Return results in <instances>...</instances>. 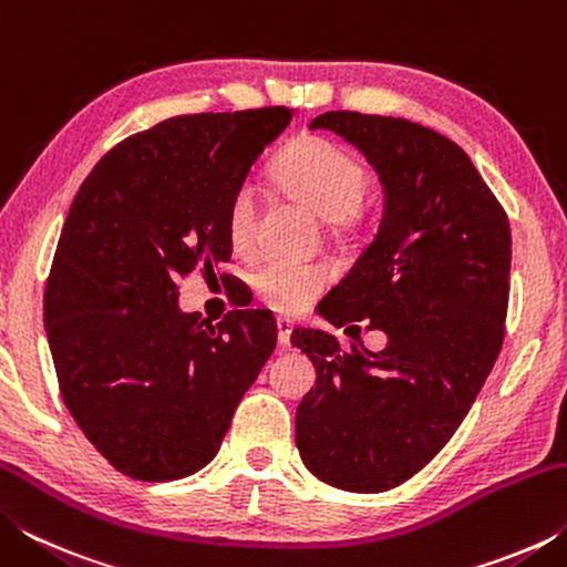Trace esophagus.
I'll list each match as a JSON object with an SVG mask.
<instances>
[{
    "label": "esophagus",
    "instance_id": "34e87169",
    "mask_svg": "<svg viewBox=\"0 0 567 567\" xmlns=\"http://www.w3.org/2000/svg\"><path fill=\"white\" fill-rule=\"evenodd\" d=\"M290 334H292V322L277 320V342H280V350H290Z\"/></svg>",
    "mask_w": 567,
    "mask_h": 567
}]
</instances>
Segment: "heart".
I'll use <instances>...</instances> for the list:
<instances>
[{
	"mask_svg": "<svg viewBox=\"0 0 567 567\" xmlns=\"http://www.w3.org/2000/svg\"><path fill=\"white\" fill-rule=\"evenodd\" d=\"M275 187L297 205L320 217L330 237L348 239L370 223V203L364 197L368 167L354 152L334 145L320 134L292 140L270 169ZM227 239L237 252H247L255 237V197L239 187L227 205ZM328 270L320 265L265 262L252 277L260 300L275 312L297 315L328 287Z\"/></svg>",
	"mask_w": 567,
	"mask_h": 567,
	"instance_id": "b5f03b06",
	"label": "heart"
}]
</instances>
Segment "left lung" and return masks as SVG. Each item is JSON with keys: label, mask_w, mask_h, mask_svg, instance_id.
I'll return each instance as SVG.
<instances>
[{"label": "left lung", "mask_w": 567, "mask_h": 567, "mask_svg": "<svg viewBox=\"0 0 567 567\" xmlns=\"http://www.w3.org/2000/svg\"><path fill=\"white\" fill-rule=\"evenodd\" d=\"M310 130L352 142L385 189L375 239L320 312L338 328L362 320L388 344L342 352L328 332H292L318 370L295 443L322 483L382 493L445 447L491 375L505 338L511 223L465 150L435 130L360 112H324Z\"/></svg>", "instance_id": "1"}]
</instances>
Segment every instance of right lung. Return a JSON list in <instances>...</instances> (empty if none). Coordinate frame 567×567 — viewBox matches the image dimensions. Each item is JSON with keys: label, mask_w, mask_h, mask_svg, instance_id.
Wrapping results in <instances>:
<instances>
[{"label": "right lung", "mask_w": 567, "mask_h": 567, "mask_svg": "<svg viewBox=\"0 0 567 567\" xmlns=\"http://www.w3.org/2000/svg\"><path fill=\"white\" fill-rule=\"evenodd\" d=\"M290 120L287 107L165 120L112 147L76 192L44 328L66 410L124 475L167 483L205 467L275 350L270 312L213 324L177 295L229 260V199Z\"/></svg>", "instance_id": "right-lung-1"}]
</instances>
